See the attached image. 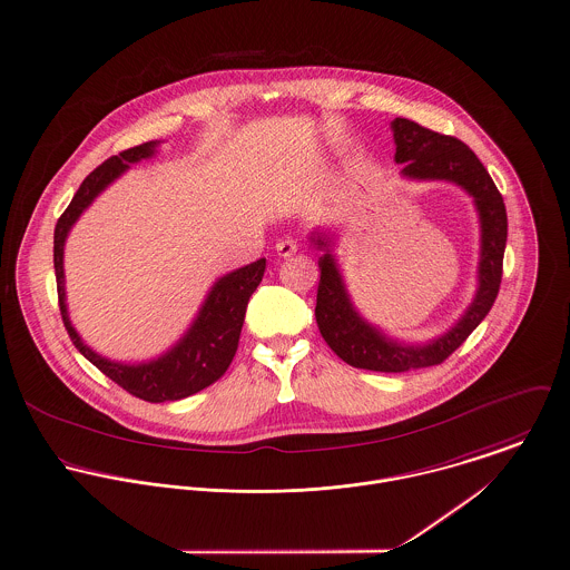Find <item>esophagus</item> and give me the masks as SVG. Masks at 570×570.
Returning <instances> with one entry per match:
<instances>
[{"label": "esophagus", "mask_w": 570, "mask_h": 570, "mask_svg": "<svg viewBox=\"0 0 570 570\" xmlns=\"http://www.w3.org/2000/svg\"><path fill=\"white\" fill-rule=\"evenodd\" d=\"M298 253V242L296 239H281L278 244H276V255L278 257H283V259H287V257H292V255H296Z\"/></svg>", "instance_id": "esophagus-1"}]
</instances>
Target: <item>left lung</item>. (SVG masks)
<instances>
[{
  "label": "left lung",
  "mask_w": 570,
  "mask_h": 570,
  "mask_svg": "<svg viewBox=\"0 0 570 570\" xmlns=\"http://www.w3.org/2000/svg\"><path fill=\"white\" fill-rule=\"evenodd\" d=\"M392 130L396 144L394 160L403 165V176L414 180H449L472 196L481 222V257L474 301L455 322V326L429 344H403L367 324L357 313L335 257L328 250L331 237L313 233V244L324 250L317 261V328L342 362L374 372H407L449 360V355H453L466 342L468 335L492 309L501 287L508 242V213L503 196L499 194L483 163L466 144L455 137L433 132L403 117L392 121Z\"/></svg>",
  "instance_id": "8db88e82"
}]
</instances>
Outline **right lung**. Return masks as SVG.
I'll use <instances>...</instances> for the list:
<instances>
[{"label": "right lung", "mask_w": 570, "mask_h": 570, "mask_svg": "<svg viewBox=\"0 0 570 570\" xmlns=\"http://www.w3.org/2000/svg\"><path fill=\"white\" fill-rule=\"evenodd\" d=\"M156 141H148L124 150L117 156L106 158L100 167H96L76 191L73 200L65 213L58 217L53 228V269H56V289H58V307L62 315V324L73 342V346L94 363L98 370L115 381L119 387L130 392L137 399L148 403L180 401L215 383L233 362L246 317V307L255 289L259 287L265 259L255 261L246 267H239L226 276H222L208 292L203 309L183 335L165 355L158 360L144 363L110 362L96 351H91L76 328L71 326L67 303H65V272H62V253L65 239L82 215L104 189L119 178L132 163L155 155Z\"/></svg>", "instance_id": "add662e5"}]
</instances>
